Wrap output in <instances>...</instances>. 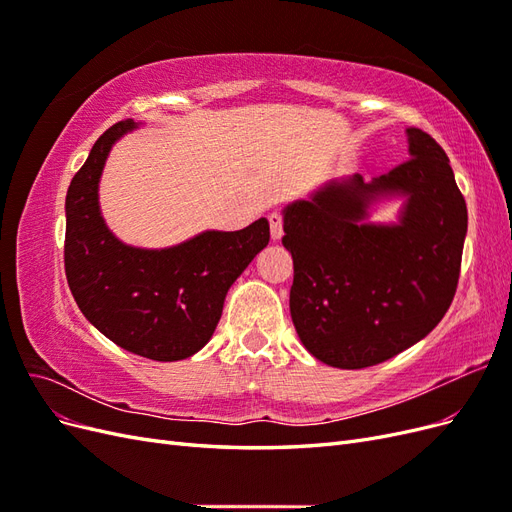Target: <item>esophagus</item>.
I'll list each match as a JSON object with an SVG mask.
<instances>
[{"label": "esophagus", "instance_id": "34e87169", "mask_svg": "<svg viewBox=\"0 0 512 512\" xmlns=\"http://www.w3.org/2000/svg\"><path fill=\"white\" fill-rule=\"evenodd\" d=\"M269 226H271V237L282 239V235H284V215L280 211H273L269 215Z\"/></svg>", "mask_w": 512, "mask_h": 512}]
</instances>
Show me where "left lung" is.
<instances>
[{"instance_id": "1", "label": "left lung", "mask_w": 512, "mask_h": 512, "mask_svg": "<svg viewBox=\"0 0 512 512\" xmlns=\"http://www.w3.org/2000/svg\"><path fill=\"white\" fill-rule=\"evenodd\" d=\"M410 160L365 183H329L284 211L292 254L290 316L318 361L363 369L393 359L433 331L451 307L468 209L444 149L408 128ZM382 193L409 203L395 227L367 225Z\"/></svg>"}]
</instances>
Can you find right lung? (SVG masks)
I'll return each mask as SVG.
<instances>
[{"label": "right lung", "mask_w": 512, "mask_h": 512, "mask_svg": "<svg viewBox=\"0 0 512 512\" xmlns=\"http://www.w3.org/2000/svg\"><path fill=\"white\" fill-rule=\"evenodd\" d=\"M132 128V119L108 128L72 177L66 277L83 316L111 342L151 361H181L211 339L228 288L269 243V222L209 230L168 250L123 245L100 215L98 181L113 143Z\"/></svg>", "instance_id": "add662e5"}]
</instances>
